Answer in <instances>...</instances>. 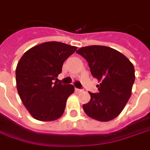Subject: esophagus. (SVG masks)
I'll return each instance as SVG.
<instances>
[{
  "mask_svg": "<svg viewBox=\"0 0 150 150\" xmlns=\"http://www.w3.org/2000/svg\"><path fill=\"white\" fill-rule=\"evenodd\" d=\"M75 91L77 92V93H81V92L83 91V89H81V88H75Z\"/></svg>",
  "mask_w": 150,
  "mask_h": 150,
  "instance_id": "obj_1",
  "label": "esophagus"
}]
</instances>
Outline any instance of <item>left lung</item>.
I'll return each mask as SVG.
<instances>
[{
	"instance_id": "1",
	"label": "left lung",
	"mask_w": 150,
	"mask_h": 150,
	"mask_svg": "<svg viewBox=\"0 0 150 150\" xmlns=\"http://www.w3.org/2000/svg\"><path fill=\"white\" fill-rule=\"evenodd\" d=\"M88 62L93 76L100 81L98 93L89 92L91 99L83 110L91 118L109 121L125 106L135 80L133 64L118 51L102 45L82 47L76 51Z\"/></svg>"
}]
</instances>
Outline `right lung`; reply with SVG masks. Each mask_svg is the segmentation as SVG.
<instances>
[{"label": "right lung", "mask_w": 150, "mask_h": 150, "mask_svg": "<svg viewBox=\"0 0 150 150\" xmlns=\"http://www.w3.org/2000/svg\"><path fill=\"white\" fill-rule=\"evenodd\" d=\"M76 50L75 46L48 41L31 48L20 59L16 69L17 91L35 119L55 121L63 114L74 87L52 81L57 79L64 62Z\"/></svg>", "instance_id": "obj_1"}]
</instances>
